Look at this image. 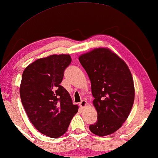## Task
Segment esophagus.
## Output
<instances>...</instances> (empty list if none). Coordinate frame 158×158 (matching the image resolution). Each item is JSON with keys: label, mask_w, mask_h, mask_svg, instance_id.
I'll list each match as a JSON object with an SVG mask.
<instances>
[{"label": "esophagus", "mask_w": 158, "mask_h": 158, "mask_svg": "<svg viewBox=\"0 0 158 158\" xmlns=\"http://www.w3.org/2000/svg\"><path fill=\"white\" fill-rule=\"evenodd\" d=\"M79 106H81V107H82V108H85V107L88 106V102H87L85 100H83L81 102H80Z\"/></svg>", "instance_id": "34e87169"}]
</instances>
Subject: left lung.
Segmentation results:
<instances>
[{
	"instance_id": "obj_1",
	"label": "left lung",
	"mask_w": 158,
	"mask_h": 158,
	"mask_svg": "<svg viewBox=\"0 0 158 158\" xmlns=\"http://www.w3.org/2000/svg\"><path fill=\"white\" fill-rule=\"evenodd\" d=\"M91 83L98 121L89 129L98 136L113 134L128 118L135 100L133 79L128 66L107 48H98L79 56Z\"/></svg>"
}]
</instances>
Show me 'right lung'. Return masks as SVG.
<instances>
[{"label": "right lung", "instance_id": "obj_1", "mask_svg": "<svg viewBox=\"0 0 158 158\" xmlns=\"http://www.w3.org/2000/svg\"><path fill=\"white\" fill-rule=\"evenodd\" d=\"M69 54L37 59L25 68L20 85V99L33 126L50 138L63 135L77 113L69 93L60 85Z\"/></svg>", "mask_w": 158, "mask_h": 158}]
</instances>
